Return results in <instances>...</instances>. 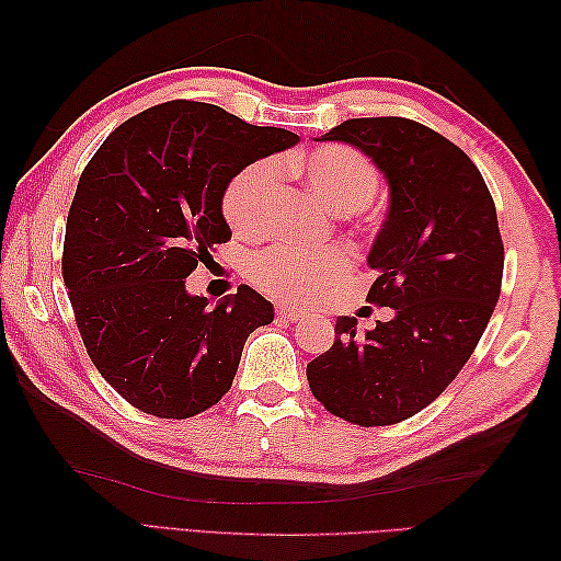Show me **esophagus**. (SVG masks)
<instances>
[{"mask_svg": "<svg viewBox=\"0 0 561 561\" xmlns=\"http://www.w3.org/2000/svg\"><path fill=\"white\" fill-rule=\"evenodd\" d=\"M277 318L289 320V323H296V320L306 318V311H301V308H294V306H277Z\"/></svg>", "mask_w": 561, "mask_h": 561, "instance_id": "esophagus-1", "label": "esophagus"}]
</instances>
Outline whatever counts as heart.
<instances>
[{
  "mask_svg": "<svg viewBox=\"0 0 561 561\" xmlns=\"http://www.w3.org/2000/svg\"><path fill=\"white\" fill-rule=\"evenodd\" d=\"M282 169L299 175L306 187L335 214H352L371 205L380 183L376 165L359 151L342 145L294 153L282 161ZM274 193H277V165L272 161L245 165L224 190V219L243 238L267 236ZM350 255L340 248H328L320 253L272 248L250 262V279L274 299L299 304L335 287L350 272Z\"/></svg>",
  "mask_w": 561,
  "mask_h": 561,
  "instance_id": "obj_1",
  "label": "heart"
}]
</instances>
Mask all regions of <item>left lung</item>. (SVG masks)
Returning <instances> with one entry per match:
<instances>
[{"label": "left lung", "instance_id": "left-lung-1", "mask_svg": "<svg viewBox=\"0 0 561 561\" xmlns=\"http://www.w3.org/2000/svg\"><path fill=\"white\" fill-rule=\"evenodd\" d=\"M318 141L359 149L388 183V214L366 265V299L392 316L356 330L306 366L313 396L342 420L386 426L424 410L478 347L499 301L504 243L496 209L468 153L404 117H352Z\"/></svg>", "mask_w": 561, "mask_h": 561}]
</instances>
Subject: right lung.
I'll return each mask as SVG.
<instances>
[{
	"label": "right lung",
	"mask_w": 561,
	"mask_h": 561,
	"mask_svg": "<svg viewBox=\"0 0 561 561\" xmlns=\"http://www.w3.org/2000/svg\"><path fill=\"white\" fill-rule=\"evenodd\" d=\"M299 141L219 105L171 101L129 117L83 169L62 274L93 366L147 414L185 420L231 388L245 340L274 308L241 284L209 308L185 279L231 238V178Z\"/></svg>",
	"instance_id": "1"
}]
</instances>
